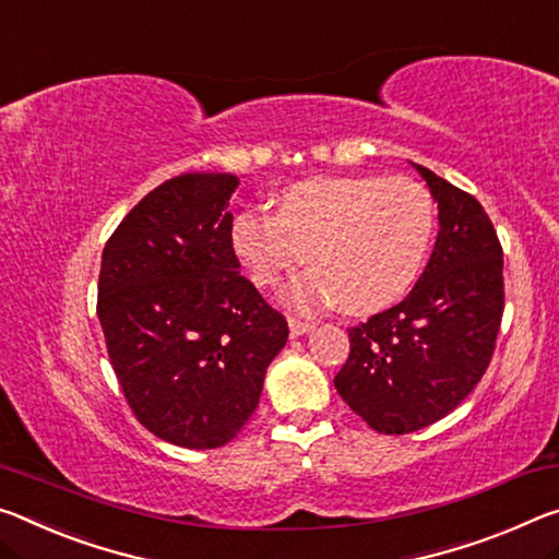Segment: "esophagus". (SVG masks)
Returning <instances> with one entry per match:
<instances>
[{
    "label": "esophagus",
    "mask_w": 559,
    "mask_h": 559,
    "mask_svg": "<svg viewBox=\"0 0 559 559\" xmlns=\"http://www.w3.org/2000/svg\"><path fill=\"white\" fill-rule=\"evenodd\" d=\"M288 328H290V333H294V335H304V333H311L313 328H316V323L313 321H304V318L290 316L288 318Z\"/></svg>",
    "instance_id": "34e87169"
}]
</instances>
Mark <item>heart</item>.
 Wrapping results in <instances>:
<instances>
[{"label": "heart", "mask_w": 559, "mask_h": 559, "mask_svg": "<svg viewBox=\"0 0 559 559\" xmlns=\"http://www.w3.org/2000/svg\"><path fill=\"white\" fill-rule=\"evenodd\" d=\"M436 234V203L407 176H341L283 189L278 211L248 206L231 221V248L259 286L313 265L283 288L311 311L341 300L368 316L401 300L418 281Z\"/></svg>", "instance_id": "obj_1"}]
</instances>
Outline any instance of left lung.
<instances>
[{"instance_id": "1", "label": "left lung", "mask_w": 559, "mask_h": 559, "mask_svg": "<svg viewBox=\"0 0 559 559\" xmlns=\"http://www.w3.org/2000/svg\"><path fill=\"white\" fill-rule=\"evenodd\" d=\"M438 201L440 231L401 304L350 328L335 391L385 436L428 428L471 395L490 366L504 286L502 246L480 201L413 164Z\"/></svg>"}]
</instances>
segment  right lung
<instances>
[{"mask_svg":"<svg viewBox=\"0 0 559 559\" xmlns=\"http://www.w3.org/2000/svg\"><path fill=\"white\" fill-rule=\"evenodd\" d=\"M234 174H181L123 216L102 253L106 353L136 420L171 445L236 438L288 323L243 278L231 248Z\"/></svg>","mask_w":559,"mask_h":559,"instance_id":"1","label":"right lung"}]
</instances>
